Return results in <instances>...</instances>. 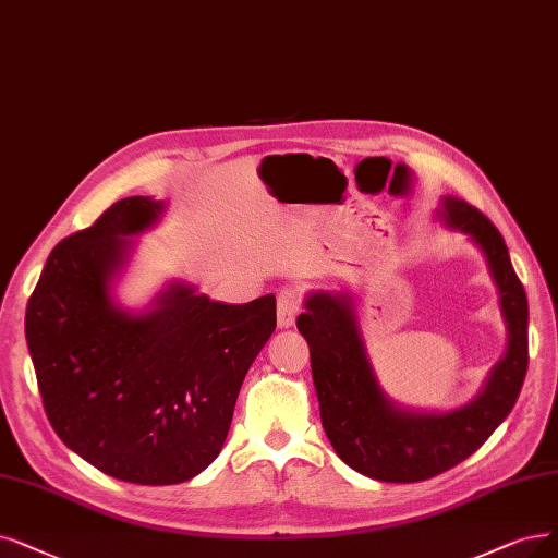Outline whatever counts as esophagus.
Here are the masks:
<instances>
[{"label": "esophagus", "instance_id": "34e87169", "mask_svg": "<svg viewBox=\"0 0 558 558\" xmlns=\"http://www.w3.org/2000/svg\"><path fill=\"white\" fill-rule=\"evenodd\" d=\"M300 311H302V293H300V288H295V286L281 288L279 295H277V320H279V327L295 325V318H298Z\"/></svg>", "mask_w": 558, "mask_h": 558}]
</instances>
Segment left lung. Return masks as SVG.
Listing matches in <instances>:
<instances>
[{"label": "left lung", "instance_id": "left-lung-1", "mask_svg": "<svg viewBox=\"0 0 558 558\" xmlns=\"http://www.w3.org/2000/svg\"><path fill=\"white\" fill-rule=\"evenodd\" d=\"M444 219L470 233L487 256L508 325V352L474 403L449 414L393 408L375 383L345 295H311L298 316L311 352L323 428L339 458L375 481H426L470 458L515 405L526 375L529 304L501 233L462 198H444Z\"/></svg>", "mask_w": 558, "mask_h": 558}]
</instances>
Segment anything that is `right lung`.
I'll return each mask as SVG.
<instances>
[{"label":"right lung","mask_w":558,"mask_h":558,"mask_svg":"<svg viewBox=\"0 0 558 558\" xmlns=\"http://www.w3.org/2000/svg\"><path fill=\"white\" fill-rule=\"evenodd\" d=\"M160 210L148 196H128L63 238L25 316L54 433L96 470L140 485L190 481L219 456L244 375L277 327L272 293L225 304L171 286L146 316L111 304L123 235Z\"/></svg>","instance_id":"add662e5"}]
</instances>
